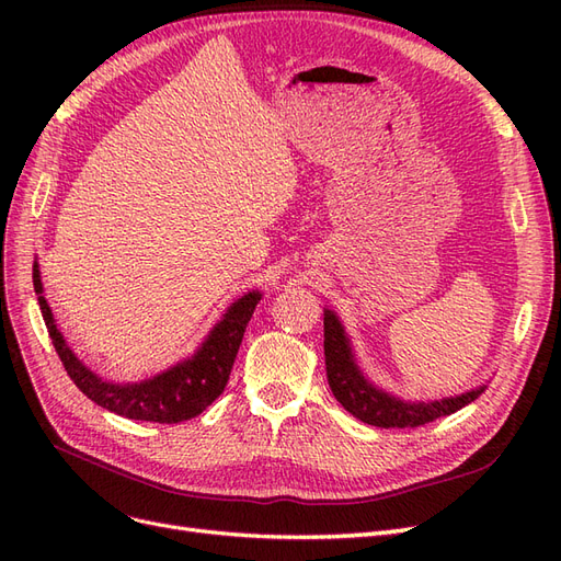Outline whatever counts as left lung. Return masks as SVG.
Returning a JSON list of instances; mask_svg holds the SVG:
<instances>
[{
  "label": "left lung",
  "mask_w": 561,
  "mask_h": 561,
  "mask_svg": "<svg viewBox=\"0 0 561 561\" xmlns=\"http://www.w3.org/2000/svg\"><path fill=\"white\" fill-rule=\"evenodd\" d=\"M325 369L334 398L342 402L346 412L355 419L377 428H416L439 416H449L461 407L478 400L486 386L472 388L468 393L428 400V402H407L377 388L360 371L351 348V339L334 311L325 309Z\"/></svg>",
  "instance_id": "left-lung-1"
}]
</instances>
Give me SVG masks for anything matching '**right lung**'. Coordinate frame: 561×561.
<instances>
[{
    "mask_svg": "<svg viewBox=\"0 0 561 561\" xmlns=\"http://www.w3.org/2000/svg\"><path fill=\"white\" fill-rule=\"evenodd\" d=\"M32 283H35L37 301L50 342H54L60 363L65 365L67 375H70L81 393L118 416L154 423H180L194 419L208 404H213L215 398L222 396L252 311L262 299V293L257 290L236 299L222 316V320H217V325L210 330L206 342L196 348L192 358L138 383H112L98 377L67 346L44 297L37 262L32 266Z\"/></svg>",
    "mask_w": 561,
    "mask_h": 561,
    "instance_id": "right-lung-1",
    "label": "right lung"
}]
</instances>
